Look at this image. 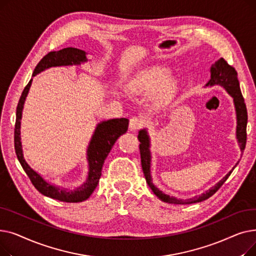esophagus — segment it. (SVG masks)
Returning a JSON list of instances; mask_svg holds the SVG:
<instances>
[{
    "instance_id": "obj_1",
    "label": "esophagus",
    "mask_w": 256,
    "mask_h": 256,
    "mask_svg": "<svg viewBox=\"0 0 256 256\" xmlns=\"http://www.w3.org/2000/svg\"><path fill=\"white\" fill-rule=\"evenodd\" d=\"M144 124V120L141 117L134 116L130 119V130H138Z\"/></svg>"
}]
</instances>
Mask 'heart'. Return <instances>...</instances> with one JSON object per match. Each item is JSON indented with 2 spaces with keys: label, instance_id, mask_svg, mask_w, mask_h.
Instances as JSON below:
<instances>
[{
  "label": "heart",
  "instance_id": "1",
  "mask_svg": "<svg viewBox=\"0 0 256 256\" xmlns=\"http://www.w3.org/2000/svg\"><path fill=\"white\" fill-rule=\"evenodd\" d=\"M166 70L160 67H152L139 74L130 83V90H147L158 85L164 78ZM176 84L171 78L165 80L156 91V100L158 102H164L169 100L174 94Z\"/></svg>",
  "mask_w": 256,
  "mask_h": 256
}]
</instances>
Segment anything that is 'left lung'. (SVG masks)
I'll use <instances>...</instances> for the list:
<instances>
[{
    "label": "left lung",
    "mask_w": 256,
    "mask_h": 256,
    "mask_svg": "<svg viewBox=\"0 0 256 256\" xmlns=\"http://www.w3.org/2000/svg\"><path fill=\"white\" fill-rule=\"evenodd\" d=\"M208 86L212 85H220L224 87L227 92L230 94L234 98V106H236V119H238V126H236V138L240 143V150L243 152L246 146L247 141V121H248V115H247V108L246 104L244 102V98L242 96V92L240 89V83L238 80V72L234 66L228 64V62L224 58H220L218 61L214 62L210 67V78ZM138 140L140 141L139 150L141 154V165L142 170L144 173V176L146 180V182L148 184L150 188L152 190V192L164 202L167 204H191L195 202H200V201H204L210 196H212L216 193L222 184L226 182V180L230 178L232 170L226 174V176L221 180L216 186L212 188L206 193L200 195L198 197H194L192 199H176V197H170L162 191H160L158 188H156L152 184V180L150 176V138L147 136V132L145 130H142L139 132ZM238 165V164H236ZM234 166V167H236Z\"/></svg>",
    "instance_id": "8db88e82"
}]
</instances>
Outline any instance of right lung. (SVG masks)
Wrapping results in <instances>:
<instances>
[{"mask_svg":"<svg viewBox=\"0 0 256 256\" xmlns=\"http://www.w3.org/2000/svg\"><path fill=\"white\" fill-rule=\"evenodd\" d=\"M87 61L86 52L82 50L76 48H66L60 50H52L48 52L46 55L39 61L36 65L33 76L42 72L48 67L52 66H62V65H74L80 64V62ZM32 83V78L29 80V83L24 87L22 96L20 98L18 108H16V120L14 126V148L16 156L20 160V163L29 176L31 182L36 188V190L42 193L44 196L50 197L52 199H57L63 202H80L84 201L92 194L96 190V188L98 184V180L102 176V168L104 166V160L109 154L110 150L118 137L122 135L128 128V119L126 118H116L110 119L100 122L94 135L91 139V142L88 147V160H89V174L88 178L76 191H66L55 186L48 184L44 178L37 174L30 166L26 164L22 156L20 137V118L22 106L26 100V94L29 92L30 86Z\"/></svg>","mask_w":256,"mask_h":256,"instance_id":"obj_1","label":"right lung"}]
</instances>
